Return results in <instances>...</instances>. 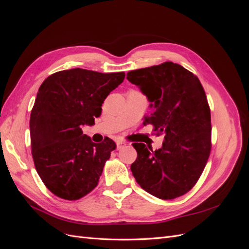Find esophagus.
<instances>
[{
  "label": "esophagus",
  "instance_id": "esophagus-1",
  "mask_svg": "<svg viewBox=\"0 0 249 249\" xmlns=\"http://www.w3.org/2000/svg\"><path fill=\"white\" fill-rule=\"evenodd\" d=\"M116 144H117V148L120 149V148H123V147H124V146L126 145V142H124V141H123V140H118V141L116 142Z\"/></svg>",
  "mask_w": 249,
  "mask_h": 249
}]
</instances>
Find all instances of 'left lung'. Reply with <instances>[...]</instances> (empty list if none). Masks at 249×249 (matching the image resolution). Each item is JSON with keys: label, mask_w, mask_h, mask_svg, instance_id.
<instances>
[{"label": "left lung", "mask_w": 249, "mask_h": 249, "mask_svg": "<svg viewBox=\"0 0 249 249\" xmlns=\"http://www.w3.org/2000/svg\"><path fill=\"white\" fill-rule=\"evenodd\" d=\"M126 79L137 85L153 108L144 124L165 134L155 152L133 143L137 159L131 170L137 183L160 199H173L197 183L211 153V112L200 81L182 65L170 61L131 71Z\"/></svg>", "instance_id": "8db88e82"}]
</instances>
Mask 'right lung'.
<instances>
[{
    "label": "right lung",
    "instance_id": "obj_1",
    "mask_svg": "<svg viewBox=\"0 0 249 249\" xmlns=\"http://www.w3.org/2000/svg\"><path fill=\"white\" fill-rule=\"evenodd\" d=\"M125 73L72 69L43 81L30 116L32 157L43 184L56 196L77 200L91 192L115 142L94 143L83 134L94 124L105 99L124 82Z\"/></svg>",
    "mask_w": 249,
    "mask_h": 249
}]
</instances>
